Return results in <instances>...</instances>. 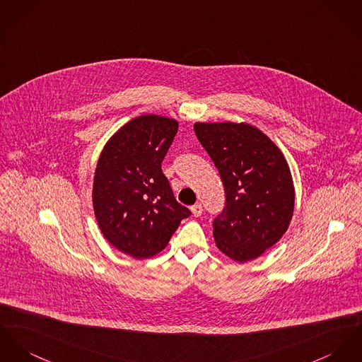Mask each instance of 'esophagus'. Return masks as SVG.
Wrapping results in <instances>:
<instances>
[{
  "label": "esophagus",
  "mask_w": 362,
  "mask_h": 362,
  "mask_svg": "<svg viewBox=\"0 0 362 362\" xmlns=\"http://www.w3.org/2000/svg\"><path fill=\"white\" fill-rule=\"evenodd\" d=\"M192 212H193V215H194L195 218L201 216V215H202V205H201V204H195V205L192 206Z\"/></svg>",
  "instance_id": "34e87169"
}]
</instances>
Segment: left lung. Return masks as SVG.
Segmentation results:
<instances>
[{
  "label": "left lung",
  "instance_id": "1",
  "mask_svg": "<svg viewBox=\"0 0 362 362\" xmlns=\"http://www.w3.org/2000/svg\"><path fill=\"white\" fill-rule=\"evenodd\" d=\"M194 132L224 187V208L214 219L216 247L233 260H252L279 241L292 219L295 189L286 160L250 124L197 122Z\"/></svg>",
  "mask_w": 362,
  "mask_h": 362
}]
</instances>
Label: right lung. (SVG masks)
I'll use <instances>...</instances> for the list:
<instances>
[{
	"label": "right lung",
	"mask_w": 362,
	"mask_h": 362,
	"mask_svg": "<svg viewBox=\"0 0 362 362\" xmlns=\"http://www.w3.org/2000/svg\"><path fill=\"white\" fill-rule=\"evenodd\" d=\"M177 132L175 119L147 114L125 124L105 146L92 201L106 240L136 259L164 250L192 215L172 192L161 164Z\"/></svg>",
	"instance_id": "obj_1"
}]
</instances>
